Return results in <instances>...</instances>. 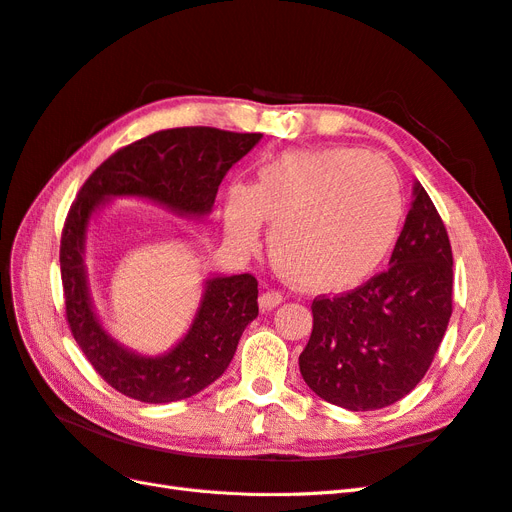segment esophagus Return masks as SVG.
Instances as JSON below:
<instances>
[{
  "label": "esophagus",
  "mask_w": 512,
  "mask_h": 512,
  "mask_svg": "<svg viewBox=\"0 0 512 512\" xmlns=\"http://www.w3.org/2000/svg\"><path fill=\"white\" fill-rule=\"evenodd\" d=\"M282 301H284V294H282V292H277V290H267V292H262V294H260V299H258L262 312H269V309L277 307V305H280Z\"/></svg>",
  "instance_id": "1"
}]
</instances>
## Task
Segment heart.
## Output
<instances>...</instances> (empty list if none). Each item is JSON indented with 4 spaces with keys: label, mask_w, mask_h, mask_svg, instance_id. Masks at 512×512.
Instances as JSON below:
<instances>
[{
    "label": "heart",
    "mask_w": 512,
    "mask_h": 512,
    "mask_svg": "<svg viewBox=\"0 0 512 512\" xmlns=\"http://www.w3.org/2000/svg\"><path fill=\"white\" fill-rule=\"evenodd\" d=\"M271 222L269 252L292 282L316 292L363 284L389 256L404 220L395 166L352 147L292 151L258 170L252 188L224 198L226 235L256 247Z\"/></svg>",
    "instance_id": "1"
}]
</instances>
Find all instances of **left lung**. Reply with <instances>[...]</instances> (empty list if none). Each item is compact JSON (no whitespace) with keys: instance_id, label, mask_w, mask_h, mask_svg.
Instances as JSON below:
<instances>
[{"instance_id":"left-lung-1","label":"left lung","mask_w":512,"mask_h":512,"mask_svg":"<svg viewBox=\"0 0 512 512\" xmlns=\"http://www.w3.org/2000/svg\"><path fill=\"white\" fill-rule=\"evenodd\" d=\"M389 265L359 288L312 303L301 376L318 397L352 412L406 397L427 374L453 314L451 241L418 181Z\"/></svg>"}]
</instances>
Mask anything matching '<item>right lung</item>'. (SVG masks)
<instances>
[{"label":"right lung","instance_id":"right-lung-1","mask_svg":"<svg viewBox=\"0 0 512 512\" xmlns=\"http://www.w3.org/2000/svg\"><path fill=\"white\" fill-rule=\"evenodd\" d=\"M260 138L198 126L149 134L104 160L72 203L59 247L66 318L87 361L121 395L170 404L218 380L245 327L258 316V282L250 273L209 277L190 329L173 350L158 356L128 350L108 335L91 301L83 260L91 215L115 196H136L188 218H205L230 166Z\"/></svg>","mask_w":512,"mask_h":512}]
</instances>
